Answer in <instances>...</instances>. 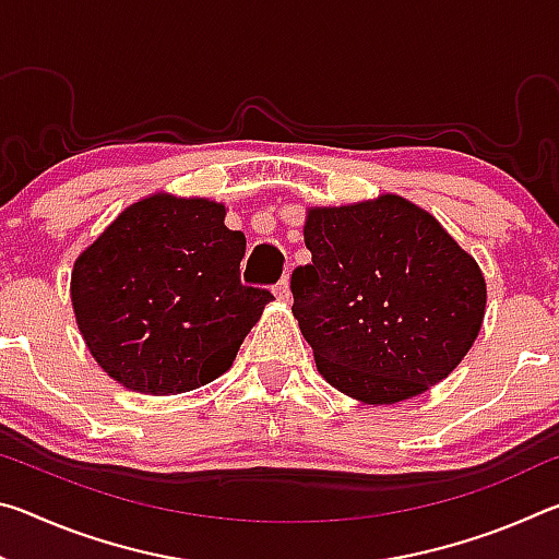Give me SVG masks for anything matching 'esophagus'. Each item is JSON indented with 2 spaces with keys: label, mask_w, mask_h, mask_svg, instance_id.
I'll return each mask as SVG.
<instances>
[{
  "label": "esophagus",
  "mask_w": 559,
  "mask_h": 559,
  "mask_svg": "<svg viewBox=\"0 0 559 559\" xmlns=\"http://www.w3.org/2000/svg\"><path fill=\"white\" fill-rule=\"evenodd\" d=\"M273 293H276V298L281 300V302H290V286H288V278L283 276L278 283H276V288H273Z\"/></svg>",
  "instance_id": "esophagus-1"
}]
</instances>
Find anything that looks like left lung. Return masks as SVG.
<instances>
[{"label":"left lung","instance_id":"left-lung-1","mask_svg":"<svg viewBox=\"0 0 559 559\" xmlns=\"http://www.w3.org/2000/svg\"><path fill=\"white\" fill-rule=\"evenodd\" d=\"M313 261L290 276L293 316L328 384L362 404L419 396L456 370L486 316L484 271L400 194L310 206Z\"/></svg>","mask_w":559,"mask_h":559}]
</instances>
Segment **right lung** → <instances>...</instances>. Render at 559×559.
Masks as SVG:
<instances>
[{"mask_svg": "<svg viewBox=\"0 0 559 559\" xmlns=\"http://www.w3.org/2000/svg\"><path fill=\"white\" fill-rule=\"evenodd\" d=\"M226 206L155 192L126 206L73 261L71 306L83 343L110 380L167 396L210 384L273 296L246 288V236Z\"/></svg>", "mask_w": 559, "mask_h": 559, "instance_id": "1", "label": "right lung"}]
</instances>
